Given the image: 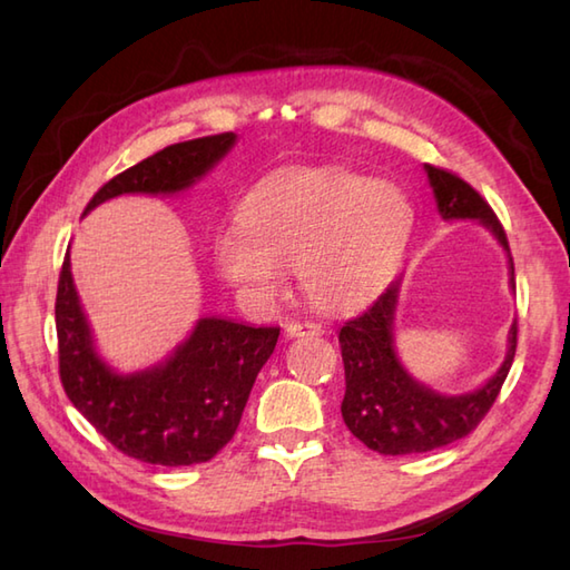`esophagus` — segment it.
<instances>
[{"mask_svg":"<svg viewBox=\"0 0 570 570\" xmlns=\"http://www.w3.org/2000/svg\"><path fill=\"white\" fill-rule=\"evenodd\" d=\"M323 325L313 323V321H296L286 325V335L288 337H306V335H323Z\"/></svg>","mask_w":570,"mask_h":570,"instance_id":"esophagus-1","label":"esophagus"}]
</instances>
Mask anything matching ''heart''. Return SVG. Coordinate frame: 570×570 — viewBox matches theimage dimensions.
Returning <instances> with one entry per match:
<instances>
[{"label": "heart", "mask_w": 570, "mask_h": 570, "mask_svg": "<svg viewBox=\"0 0 570 570\" xmlns=\"http://www.w3.org/2000/svg\"><path fill=\"white\" fill-rule=\"evenodd\" d=\"M414 210L402 190L337 168L278 174L252 193L242 223L220 229L223 282L272 301L296 266L301 292L323 311L365 304L404 259Z\"/></svg>", "instance_id": "obj_1"}]
</instances>
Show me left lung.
Returning <instances> with one entry per match:
<instances>
[{
    "label": "left lung",
    "mask_w": 570,
    "mask_h": 570,
    "mask_svg": "<svg viewBox=\"0 0 570 570\" xmlns=\"http://www.w3.org/2000/svg\"><path fill=\"white\" fill-rule=\"evenodd\" d=\"M435 205L445 220H480L510 252L504 227L490 203L453 171L426 164ZM512 284L514 262L510 257ZM399 278L360 316L345 321L337 333L345 365L343 421L350 433L384 455L426 453L465 439L488 416L510 374L517 353V321L510 331V350L498 374L480 390L460 396L435 394L411 380L394 353V308Z\"/></svg>",
    "instance_id": "8db88e82"
}]
</instances>
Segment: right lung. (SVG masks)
Returning <instances> with one entry per match:
<instances>
[{"mask_svg":"<svg viewBox=\"0 0 570 570\" xmlns=\"http://www.w3.org/2000/svg\"><path fill=\"white\" fill-rule=\"evenodd\" d=\"M233 144V131L171 144L107 180L85 213L122 193L184 190ZM56 333L60 384L72 406L117 451L168 468L205 463L233 441L254 380L278 341L274 325L200 318L164 365L125 377L95 355L68 254L58 276Z\"/></svg>","mask_w":570,"mask_h":570,"instance_id":"right-lung-1","label":"right lung"}]
</instances>
